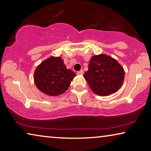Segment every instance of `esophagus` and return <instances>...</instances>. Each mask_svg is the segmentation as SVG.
<instances>
[{"label": "esophagus", "instance_id": "1", "mask_svg": "<svg viewBox=\"0 0 151 151\" xmlns=\"http://www.w3.org/2000/svg\"><path fill=\"white\" fill-rule=\"evenodd\" d=\"M76 74H77L78 75H83V74H84V71H83V70H81L78 71L77 73H76Z\"/></svg>", "mask_w": 151, "mask_h": 151}]
</instances>
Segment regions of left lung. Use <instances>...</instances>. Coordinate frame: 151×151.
Returning <instances> with one entry per match:
<instances>
[{
	"label": "left lung",
	"instance_id": "1",
	"mask_svg": "<svg viewBox=\"0 0 151 151\" xmlns=\"http://www.w3.org/2000/svg\"><path fill=\"white\" fill-rule=\"evenodd\" d=\"M85 79L92 91L100 96H107L116 93L122 86L125 70L117 60L106 54L92 56Z\"/></svg>",
	"mask_w": 151,
	"mask_h": 151
}]
</instances>
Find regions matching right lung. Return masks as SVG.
<instances>
[{
	"mask_svg": "<svg viewBox=\"0 0 151 151\" xmlns=\"http://www.w3.org/2000/svg\"><path fill=\"white\" fill-rule=\"evenodd\" d=\"M75 73L65 66L61 57L51 56L42 61L34 73V82L45 95L58 96L68 89Z\"/></svg>",
	"mask_w": 151,
	"mask_h": 151,
	"instance_id": "right-lung-1",
	"label": "right lung"
}]
</instances>
